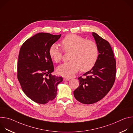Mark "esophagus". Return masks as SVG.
I'll list each match as a JSON object with an SVG mask.
<instances>
[{
  "label": "esophagus",
  "instance_id": "esophagus-1",
  "mask_svg": "<svg viewBox=\"0 0 133 133\" xmlns=\"http://www.w3.org/2000/svg\"><path fill=\"white\" fill-rule=\"evenodd\" d=\"M63 80H64V81H69L70 80V79H69V78H63Z\"/></svg>",
  "mask_w": 133,
  "mask_h": 133
}]
</instances>
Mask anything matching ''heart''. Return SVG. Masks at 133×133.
I'll use <instances>...</instances> for the list:
<instances>
[{"label": "heart", "mask_w": 133, "mask_h": 133, "mask_svg": "<svg viewBox=\"0 0 133 133\" xmlns=\"http://www.w3.org/2000/svg\"><path fill=\"white\" fill-rule=\"evenodd\" d=\"M63 50L70 52L69 62L65 63L57 68V72L65 77H71L79 69L83 72L90 70L96 64L99 55L97 44L91 40L75 34L66 35L61 42ZM50 58L56 63L59 62L63 57V51L56 44L49 48Z\"/></svg>", "instance_id": "obj_1"}]
</instances>
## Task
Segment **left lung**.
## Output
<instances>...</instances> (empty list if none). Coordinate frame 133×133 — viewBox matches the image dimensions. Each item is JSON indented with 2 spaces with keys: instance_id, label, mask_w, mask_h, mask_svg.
<instances>
[{
  "instance_id": "8db88e82",
  "label": "left lung",
  "mask_w": 133,
  "mask_h": 133,
  "mask_svg": "<svg viewBox=\"0 0 133 133\" xmlns=\"http://www.w3.org/2000/svg\"><path fill=\"white\" fill-rule=\"evenodd\" d=\"M92 36L99 50L97 62L91 70L78 77L79 86L74 91L75 98L85 104L95 103L110 91L116 78V60L109 43L95 32Z\"/></svg>"
}]
</instances>
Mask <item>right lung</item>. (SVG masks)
I'll use <instances>...</instances> for the list:
<instances>
[{
    "mask_svg": "<svg viewBox=\"0 0 133 133\" xmlns=\"http://www.w3.org/2000/svg\"><path fill=\"white\" fill-rule=\"evenodd\" d=\"M61 36L38 33L26 40L20 49L17 78L24 92L37 103L44 104L53 100L58 84L63 81L62 77L51 75L54 67L48 52Z\"/></svg>",
    "mask_w": 133,
    "mask_h": 133,
    "instance_id": "right-lung-1",
    "label": "right lung"
}]
</instances>
